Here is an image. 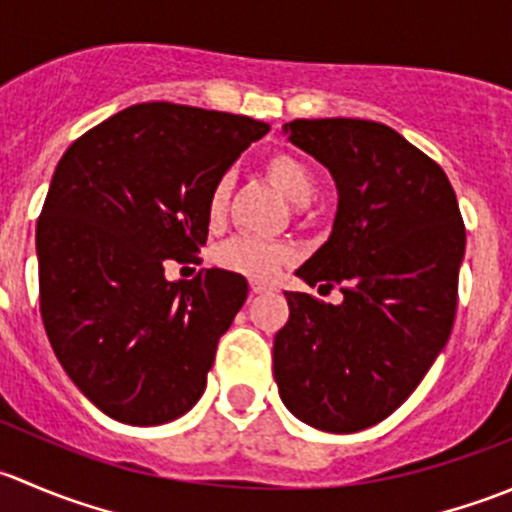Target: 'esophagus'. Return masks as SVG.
Here are the masks:
<instances>
[{
  "mask_svg": "<svg viewBox=\"0 0 512 512\" xmlns=\"http://www.w3.org/2000/svg\"><path fill=\"white\" fill-rule=\"evenodd\" d=\"M270 285H267V282H260V280H252L250 282V292L252 294H265V292H270Z\"/></svg>",
  "mask_w": 512,
  "mask_h": 512,
  "instance_id": "1",
  "label": "esophagus"
}]
</instances>
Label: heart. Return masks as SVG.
Listing matches in <instances>:
<instances>
[{
  "mask_svg": "<svg viewBox=\"0 0 512 512\" xmlns=\"http://www.w3.org/2000/svg\"><path fill=\"white\" fill-rule=\"evenodd\" d=\"M265 173L292 205H307L314 198L317 180H314L312 168L302 158L292 156V153H272L265 160ZM230 190V175H223L210 190L208 220L213 225L225 218ZM289 260H292V247L285 242L255 240V237H232L215 250V262L223 270L250 277V280H272Z\"/></svg>",
  "mask_w": 512,
  "mask_h": 512,
  "instance_id": "obj_1",
  "label": "heart"
}]
</instances>
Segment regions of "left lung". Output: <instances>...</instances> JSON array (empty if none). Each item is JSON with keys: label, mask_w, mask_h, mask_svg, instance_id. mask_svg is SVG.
Wrapping results in <instances>:
<instances>
[{"label": "left lung", "mask_w": 512, "mask_h": 512, "mask_svg": "<svg viewBox=\"0 0 512 512\" xmlns=\"http://www.w3.org/2000/svg\"><path fill=\"white\" fill-rule=\"evenodd\" d=\"M287 141L337 183L329 240L294 275L344 299L285 292L275 334L282 404L307 426L354 433L411 394L453 329L466 227L441 165L394 128L361 118H297Z\"/></svg>", "instance_id": "8db88e82"}]
</instances>
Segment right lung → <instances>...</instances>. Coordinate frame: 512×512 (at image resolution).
I'll return each instance as SVG.
<instances>
[{"instance_id":"obj_1","label":"right lung","mask_w":512,"mask_h":512,"mask_svg":"<svg viewBox=\"0 0 512 512\" xmlns=\"http://www.w3.org/2000/svg\"><path fill=\"white\" fill-rule=\"evenodd\" d=\"M270 126L247 116L138 103L74 141L51 178L39 225L46 337L76 389L131 426H160L203 396L218 339L247 280L200 270L165 280L208 240V198Z\"/></svg>"}]
</instances>
